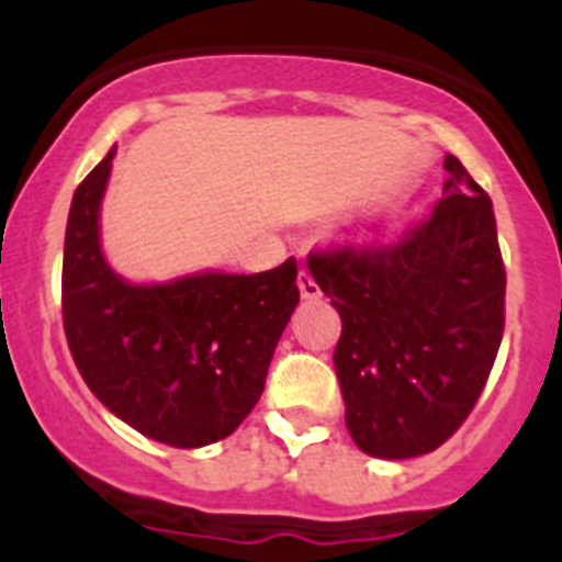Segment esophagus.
I'll return each mask as SVG.
<instances>
[{
  "label": "esophagus",
  "instance_id": "obj_1",
  "mask_svg": "<svg viewBox=\"0 0 562 562\" xmlns=\"http://www.w3.org/2000/svg\"><path fill=\"white\" fill-rule=\"evenodd\" d=\"M297 290H301V297H304V301L321 297V286H317V281L312 278V272L306 270V267H301V272H297Z\"/></svg>",
  "mask_w": 562,
  "mask_h": 562
}]
</instances>
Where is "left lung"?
Wrapping results in <instances>:
<instances>
[{"label": "left lung", "mask_w": 562, "mask_h": 562, "mask_svg": "<svg viewBox=\"0 0 562 562\" xmlns=\"http://www.w3.org/2000/svg\"><path fill=\"white\" fill-rule=\"evenodd\" d=\"M428 222L389 247L312 252L340 312L335 371L346 428L374 459H414L459 430L504 335L506 272L493 202L459 157Z\"/></svg>", "instance_id": "obj_1"}]
</instances>
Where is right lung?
I'll return each instance as SVG.
<instances>
[{"mask_svg": "<svg viewBox=\"0 0 562 562\" xmlns=\"http://www.w3.org/2000/svg\"><path fill=\"white\" fill-rule=\"evenodd\" d=\"M114 146L78 186L67 216L61 310L89 391L137 434L171 448L225 439L256 408L301 292L297 265L238 276L202 270L132 284L109 267L101 207Z\"/></svg>", "mask_w": 562, "mask_h": 562, "instance_id": "1", "label": "right lung"}]
</instances>
